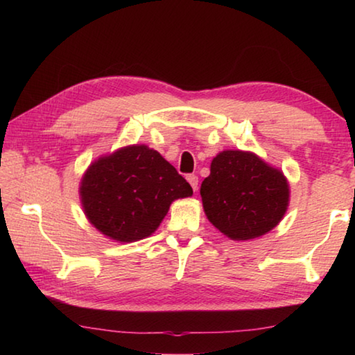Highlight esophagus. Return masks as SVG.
I'll return each instance as SVG.
<instances>
[{"label": "esophagus", "instance_id": "1", "mask_svg": "<svg viewBox=\"0 0 355 355\" xmlns=\"http://www.w3.org/2000/svg\"><path fill=\"white\" fill-rule=\"evenodd\" d=\"M186 180H188L189 184L192 186V189L197 191V188H199V177L194 175V173H189V175L186 177Z\"/></svg>", "mask_w": 355, "mask_h": 355}]
</instances>
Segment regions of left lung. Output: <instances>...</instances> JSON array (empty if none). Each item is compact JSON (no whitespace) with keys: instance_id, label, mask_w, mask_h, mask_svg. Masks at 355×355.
I'll list each match as a JSON object with an SVG mask.
<instances>
[{"instance_id":"obj_1","label":"left lung","mask_w":355,"mask_h":355,"mask_svg":"<svg viewBox=\"0 0 355 355\" xmlns=\"http://www.w3.org/2000/svg\"><path fill=\"white\" fill-rule=\"evenodd\" d=\"M200 196L209 222L239 241L261 236L279 224L290 189L284 173L254 153L225 150L213 159Z\"/></svg>"}]
</instances>
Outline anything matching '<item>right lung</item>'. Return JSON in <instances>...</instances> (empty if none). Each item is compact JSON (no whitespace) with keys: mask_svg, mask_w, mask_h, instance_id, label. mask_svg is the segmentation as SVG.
Here are the masks:
<instances>
[{"mask_svg":"<svg viewBox=\"0 0 355 355\" xmlns=\"http://www.w3.org/2000/svg\"><path fill=\"white\" fill-rule=\"evenodd\" d=\"M81 202L91 224L120 243L147 238L158 228L171 203L192 194L175 167L147 146H131L89 167Z\"/></svg>","mask_w":355,"mask_h":355,"instance_id":"1","label":"right lung"}]
</instances>
